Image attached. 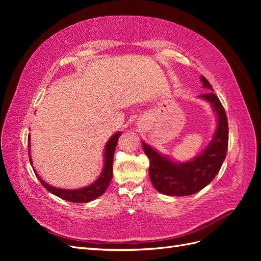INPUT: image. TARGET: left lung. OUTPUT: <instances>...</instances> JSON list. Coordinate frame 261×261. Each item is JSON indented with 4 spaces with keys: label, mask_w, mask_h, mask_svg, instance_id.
Instances as JSON below:
<instances>
[{
    "label": "left lung",
    "mask_w": 261,
    "mask_h": 261,
    "mask_svg": "<svg viewBox=\"0 0 261 261\" xmlns=\"http://www.w3.org/2000/svg\"><path fill=\"white\" fill-rule=\"evenodd\" d=\"M203 88L210 92L200 94L199 98L207 100L218 116V126L208 147L192 161L175 163L160 154L143 141V149L149 158V176L154 188L168 196L193 195L206 187L216 177L222 165L228 144L227 117L223 106L213 93L210 83L201 76Z\"/></svg>",
    "instance_id": "left-lung-1"
}]
</instances>
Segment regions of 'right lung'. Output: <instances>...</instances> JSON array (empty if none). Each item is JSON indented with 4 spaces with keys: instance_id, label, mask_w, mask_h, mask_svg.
I'll return each mask as SVG.
<instances>
[{
    "instance_id": "right-lung-1",
    "label": "right lung",
    "mask_w": 261,
    "mask_h": 261,
    "mask_svg": "<svg viewBox=\"0 0 261 261\" xmlns=\"http://www.w3.org/2000/svg\"><path fill=\"white\" fill-rule=\"evenodd\" d=\"M121 136V133H116L114 135L109 139L106 146V151H105V167L103 170H102L101 175L98 177V179L92 183L91 185L81 188V189H63V188H57L53 187L49 184H46L44 180H42L39 175L36 173L37 177L40 180V183L42 186L52 193L53 195L60 197V198L67 200V201H72V202H88L93 199L98 198L99 196L103 194L108 186L110 185V181L112 179L113 175V156L115 152V147L117 145V140ZM29 140V138H28ZM28 148H29V143H28ZM30 152V151H29ZM30 156V154H29ZM30 163L31 162V158H30Z\"/></svg>"
}]
</instances>
